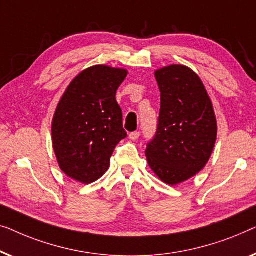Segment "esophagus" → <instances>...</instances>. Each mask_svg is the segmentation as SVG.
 Segmentation results:
<instances>
[{"label":"esophagus","mask_w":256,"mask_h":256,"mask_svg":"<svg viewBox=\"0 0 256 256\" xmlns=\"http://www.w3.org/2000/svg\"><path fill=\"white\" fill-rule=\"evenodd\" d=\"M139 136H140L139 132H131L128 134V138L131 139V140H136V139L139 138Z\"/></svg>","instance_id":"1"}]
</instances>
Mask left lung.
<instances>
[{
	"mask_svg": "<svg viewBox=\"0 0 256 256\" xmlns=\"http://www.w3.org/2000/svg\"><path fill=\"white\" fill-rule=\"evenodd\" d=\"M160 89L158 131L145 150L161 181L176 186L200 172L210 160L217 139V120L200 78L184 64L154 72Z\"/></svg>",
	"mask_w": 256,
	"mask_h": 256,
	"instance_id": "8db88e82",
	"label": "left lung"
}]
</instances>
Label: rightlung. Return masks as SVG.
<instances>
[{"mask_svg": "<svg viewBox=\"0 0 256 256\" xmlns=\"http://www.w3.org/2000/svg\"><path fill=\"white\" fill-rule=\"evenodd\" d=\"M128 70L96 64L82 70L58 103L52 144L59 167L68 178L89 184L106 174L114 147L126 138L117 89Z\"/></svg>", "mask_w": 256, "mask_h": 256, "instance_id": "1", "label": "right lung"}]
</instances>
